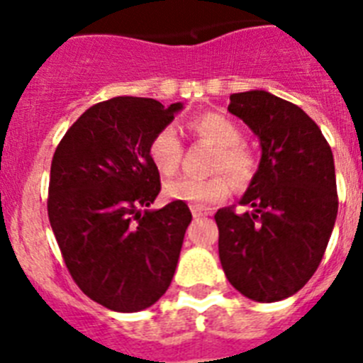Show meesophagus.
I'll return each instance as SVG.
<instances>
[{"label": "esophagus", "mask_w": 363, "mask_h": 363, "mask_svg": "<svg viewBox=\"0 0 363 363\" xmlns=\"http://www.w3.org/2000/svg\"><path fill=\"white\" fill-rule=\"evenodd\" d=\"M191 211H192V216L194 218H201V216H205V211L203 209H198V207H191Z\"/></svg>", "instance_id": "esophagus-1"}]
</instances>
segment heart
<instances>
[{"label":"heart","instance_id":"b5f03b06","mask_svg":"<svg viewBox=\"0 0 363 363\" xmlns=\"http://www.w3.org/2000/svg\"><path fill=\"white\" fill-rule=\"evenodd\" d=\"M191 130L198 140L214 147L211 158V171L216 172L211 178L194 179L179 178L165 185V196L176 201H185L191 207L205 209L220 203L230 194L233 184L245 187L256 174V156L249 147L242 143L243 134L240 127L220 112H203L189 121ZM150 163L162 176H172L178 171L182 158V142L172 127H163L150 138L147 147ZM221 170V173H218ZM227 172L233 179L230 182Z\"/></svg>","mask_w":363,"mask_h":363}]
</instances>
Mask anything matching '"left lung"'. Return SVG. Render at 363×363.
Here are the masks:
<instances>
[{"mask_svg": "<svg viewBox=\"0 0 363 363\" xmlns=\"http://www.w3.org/2000/svg\"><path fill=\"white\" fill-rule=\"evenodd\" d=\"M229 112L258 136L262 160L236 213L214 214L227 280L255 301L293 296L318 269L338 213L335 160L298 105L265 91L230 94Z\"/></svg>", "mask_w": 363, "mask_h": 363, "instance_id": "obj_1", "label": "left lung"}]
</instances>
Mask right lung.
<instances>
[{"instance_id": "right-lung-1", "label": "right lung", "mask_w": 363, "mask_h": 363, "mask_svg": "<svg viewBox=\"0 0 363 363\" xmlns=\"http://www.w3.org/2000/svg\"><path fill=\"white\" fill-rule=\"evenodd\" d=\"M184 105L118 96L86 108L50 165V227L79 289L116 313H138L171 285L185 230V201L142 211L162 191L150 138Z\"/></svg>"}]
</instances>
